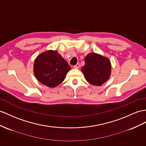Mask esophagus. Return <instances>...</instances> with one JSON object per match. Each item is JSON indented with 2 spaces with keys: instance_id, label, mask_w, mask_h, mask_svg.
<instances>
[{
  "instance_id": "esophagus-1",
  "label": "esophagus",
  "mask_w": 146,
  "mask_h": 146,
  "mask_svg": "<svg viewBox=\"0 0 146 146\" xmlns=\"http://www.w3.org/2000/svg\"><path fill=\"white\" fill-rule=\"evenodd\" d=\"M74 68H76V69L79 68V67H80V63H77L76 65L74 66Z\"/></svg>"
}]
</instances>
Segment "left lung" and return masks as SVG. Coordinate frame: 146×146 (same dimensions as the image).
Wrapping results in <instances>:
<instances>
[{
	"label": "left lung",
	"mask_w": 146,
	"mask_h": 146,
	"mask_svg": "<svg viewBox=\"0 0 146 146\" xmlns=\"http://www.w3.org/2000/svg\"><path fill=\"white\" fill-rule=\"evenodd\" d=\"M85 79L94 85H101L109 79L111 64L109 59L95 53H90L85 58L82 67Z\"/></svg>",
	"instance_id": "1"
}]
</instances>
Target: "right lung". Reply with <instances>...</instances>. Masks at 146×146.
Listing matches in <instances>:
<instances>
[{"label":"right lung","instance_id":"1","mask_svg":"<svg viewBox=\"0 0 146 146\" xmlns=\"http://www.w3.org/2000/svg\"><path fill=\"white\" fill-rule=\"evenodd\" d=\"M70 67L57 51H48L39 55L34 64L35 77L49 87L58 86L64 80Z\"/></svg>","mask_w":146,"mask_h":146}]
</instances>
